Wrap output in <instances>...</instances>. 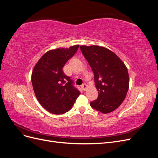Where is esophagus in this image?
I'll list each match as a JSON object with an SVG mask.
<instances>
[{"label":"esophagus","mask_w":158,"mask_h":158,"mask_svg":"<svg viewBox=\"0 0 158 158\" xmlns=\"http://www.w3.org/2000/svg\"><path fill=\"white\" fill-rule=\"evenodd\" d=\"M81 86H82V89L84 91H85V90L87 89V88H88V85L85 84H83L82 85H81Z\"/></svg>","instance_id":"34e87169"}]
</instances>
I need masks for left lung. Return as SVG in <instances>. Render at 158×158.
I'll list each match as a JSON object with an SVG mask.
<instances>
[{"instance_id":"left-lung-1","label":"left lung","mask_w":158,"mask_h":158,"mask_svg":"<svg viewBox=\"0 0 158 158\" xmlns=\"http://www.w3.org/2000/svg\"><path fill=\"white\" fill-rule=\"evenodd\" d=\"M94 74L98 97L90 102L93 109L104 114L113 111L125 99L129 86L128 70L113 52L97 45L80 47Z\"/></svg>"}]
</instances>
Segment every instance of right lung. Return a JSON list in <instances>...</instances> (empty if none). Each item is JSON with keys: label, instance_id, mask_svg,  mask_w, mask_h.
I'll use <instances>...</instances> for the list:
<instances>
[{"label": "right lung", "instance_id": "1", "mask_svg": "<svg viewBox=\"0 0 158 158\" xmlns=\"http://www.w3.org/2000/svg\"><path fill=\"white\" fill-rule=\"evenodd\" d=\"M78 47L74 45L47 51L33 70L31 83L35 96L41 106L52 114L68 112L80 94L63 70Z\"/></svg>", "mask_w": 158, "mask_h": 158}]
</instances>
